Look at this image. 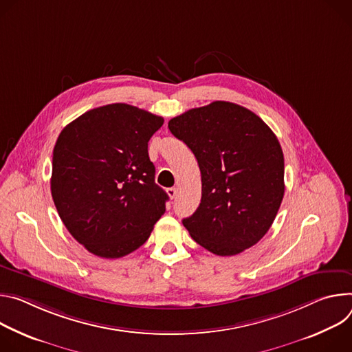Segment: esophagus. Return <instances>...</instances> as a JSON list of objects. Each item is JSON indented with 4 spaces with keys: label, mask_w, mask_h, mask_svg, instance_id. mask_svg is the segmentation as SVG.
I'll use <instances>...</instances> for the list:
<instances>
[{
    "label": "esophagus",
    "mask_w": 352,
    "mask_h": 352,
    "mask_svg": "<svg viewBox=\"0 0 352 352\" xmlns=\"http://www.w3.org/2000/svg\"><path fill=\"white\" fill-rule=\"evenodd\" d=\"M166 192H168V196H169L170 199H175V197H176V192H177V190H176V187H170V188H168V190H166Z\"/></svg>",
    "instance_id": "obj_1"
}]
</instances>
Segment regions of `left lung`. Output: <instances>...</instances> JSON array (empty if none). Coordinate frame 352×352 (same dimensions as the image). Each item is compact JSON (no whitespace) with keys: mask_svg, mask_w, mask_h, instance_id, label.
<instances>
[{"mask_svg":"<svg viewBox=\"0 0 352 352\" xmlns=\"http://www.w3.org/2000/svg\"><path fill=\"white\" fill-rule=\"evenodd\" d=\"M196 156L201 203L184 228L217 256L254 246L284 197V153L271 129L249 109L223 100L187 110L168 124Z\"/></svg>","mask_w":352,"mask_h":352,"instance_id":"left-lung-1","label":"left lung"}]
</instances>
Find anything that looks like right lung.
Returning a JSON list of instances; mask_svg holds the SVG:
<instances>
[{
  "mask_svg": "<svg viewBox=\"0 0 352 352\" xmlns=\"http://www.w3.org/2000/svg\"><path fill=\"white\" fill-rule=\"evenodd\" d=\"M164 119L126 103L92 109L60 133L53 151L52 197L89 253L119 258L146 242L169 200L155 183L148 141Z\"/></svg>",
  "mask_w": 352,
  "mask_h": 352,
  "instance_id": "add662e5",
  "label": "right lung"
}]
</instances>
